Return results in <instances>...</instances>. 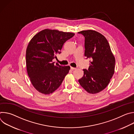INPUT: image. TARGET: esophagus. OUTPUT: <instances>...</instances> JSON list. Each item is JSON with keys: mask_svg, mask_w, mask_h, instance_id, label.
Here are the masks:
<instances>
[{"mask_svg": "<svg viewBox=\"0 0 134 134\" xmlns=\"http://www.w3.org/2000/svg\"><path fill=\"white\" fill-rule=\"evenodd\" d=\"M70 68H71V70H75V69H76V68H74V67H70Z\"/></svg>", "mask_w": 134, "mask_h": 134, "instance_id": "esophagus-1", "label": "esophagus"}]
</instances>
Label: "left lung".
I'll return each mask as SVG.
<instances>
[{"instance_id": "1", "label": "left lung", "mask_w": 134, "mask_h": 134, "mask_svg": "<svg viewBox=\"0 0 134 134\" xmlns=\"http://www.w3.org/2000/svg\"><path fill=\"white\" fill-rule=\"evenodd\" d=\"M85 37V56L90 58L88 69H83L84 75L79 80L88 93L96 94L109 83L114 72L115 58L106 38L93 30L78 32Z\"/></svg>"}]
</instances>
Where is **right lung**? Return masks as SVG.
<instances>
[{"mask_svg": "<svg viewBox=\"0 0 134 134\" xmlns=\"http://www.w3.org/2000/svg\"><path fill=\"white\" fill-rule=\"evenodd\" d=\"M75 35L55 30H43L30 41L26 51L27 71L34 88L44 94L53 93L62 84L70 67L54 64L64 44Z\"/></svg>", "mask_w": 134, "mask_h": 134, "instance_id": "right-lung-1", "label": "right lung"}]
</instances>
